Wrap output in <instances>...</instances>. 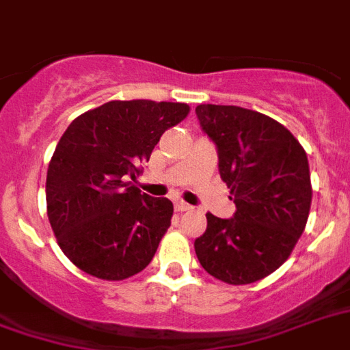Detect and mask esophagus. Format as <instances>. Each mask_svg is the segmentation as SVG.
Instances as JSON below:
<instances>
[{
  "label": "esophagus",
  "instance_id": "obj_1",
  "mask_svg": "<svg viewBox=\"0 0 350 350\" xmlns=\"http://www.w3.org/2000/svg\"><path fill=\"white\" fill-rule=\"evenodd\" d=\"M174 206L178 212H189V210H192V206L189 203H185V201H176Z\"/></svg>",
  "mask_w": 350,
  "mask_h": 350
}]
</instances>
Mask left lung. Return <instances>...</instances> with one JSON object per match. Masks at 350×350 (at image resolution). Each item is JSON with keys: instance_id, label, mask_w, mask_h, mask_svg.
Instances as JSON below:
<instances>
[{"instance_id": "1", "label": "left lung", "mask_w": 350, "mask_h": 350, "mask_svg": "<svg viewBox=\"0 0 350 350\" xmlns=\"http://www.w3.org/2000/svg\"><path fill=\"white\" fill-rule=\"evenodd\" d=\"M196 115L237 208L230 219L206 214L196 255L223 282H257L288 260L306 228L313 196L308 154L282 124L257 111L201 104Z\"/></svg>"}]
</instances>
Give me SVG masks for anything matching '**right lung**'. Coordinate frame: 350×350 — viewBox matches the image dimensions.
Masks as SVG:
<instances>
[{"mask_svg": "<svg viewBox=\"0 0 350 350\" xmlns=\"http://www.w3.org/2000/svg\"><path fill=\"white\" fill-rule=\"evenodd\" d=\"M187 115L181 102L111 100L64 131L48 165L46 206L57 243L77 268L124 280L152 260L174 206L133 181L161 135Z\"/></svg>", "mask_w": 350, "mask_h": 350, "instance_id": "obj_1", "label": "right lung"}]
</instances>
